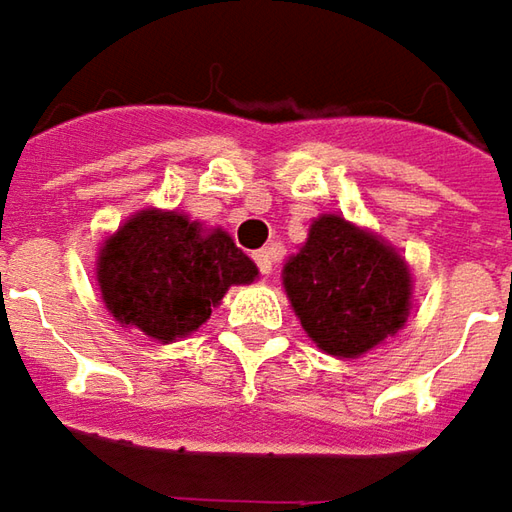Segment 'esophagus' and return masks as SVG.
Returning <instances> with one entry per match:
<instances>
[{"mask_svg":"<svg viewBox=\"0 0 512 512\" xmlns=\"http://www.w3.org/2000/svg\"><path fill=\"white\" fill-rule=\"evenodd\" d=\"M255 263L260 274H272V266H274V252L272 249H260L255 252Z\"/></svg>","mask_w":512,"mask_h":512,"instance_id":"1","label":"esophagus"}]
</instances>
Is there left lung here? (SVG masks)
<instances>
[{
    "label": "left lung",
    "mask_w": 512,
    "mask_h": 512,
    "mask_svg": "<svg viewBox=\"0 0 512 512\" xmlns=\"http://www.w3.org/2000/svg\"><path fill=\"white\" fill-rule=\"evenodd\" d=\"M283 286L306 334L334 357H360L408 317L405 260L337 215L311 223L306 246L283 269Z\"/></svg>",
    "instance_id": "left-lung-1"
}]
</instances>
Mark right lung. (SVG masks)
<instances>
[{
  "mask_svg": "<svg viewBox=\"0 0 512 512\" xmlns=\"http://www.w3.org/2000/svg\"><path fill=\"white\" fill-rule=\"evenodd\" d=\"M257 266L226 232H203L178 212H141L104 243L98 286L118 323L161 343L209 320L229 286L252 283Z\"/></svg>",
  "mask_w": 512,
  "mask_h": 512,
  "instance_id": "obj_1",
  "label": "right lung"
}]
</instances>
